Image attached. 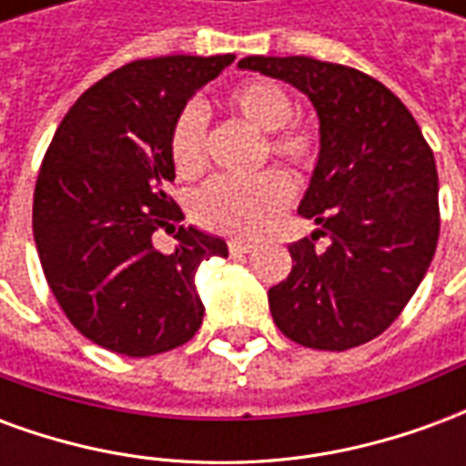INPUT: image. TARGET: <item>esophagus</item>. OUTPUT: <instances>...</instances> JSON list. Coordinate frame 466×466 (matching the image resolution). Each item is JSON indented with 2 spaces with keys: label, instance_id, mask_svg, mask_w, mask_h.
<instances>
[{
  "label": "esophagus",
  "instance_id": "34e87169",
  "mask_svg": "<svg viewBox=\"0 0 466 466\" xmlns=\"http://www.w3.org/2000/svg\"><path fill=\"white\" fill-rule=\"evenodd\" d=\"M252 249V242H242V239H232V242H229V254H232V257H244V254H249Z\"/></svg>",
  "mask_w": 466,
  "mask_h": 466
}]
</instances>
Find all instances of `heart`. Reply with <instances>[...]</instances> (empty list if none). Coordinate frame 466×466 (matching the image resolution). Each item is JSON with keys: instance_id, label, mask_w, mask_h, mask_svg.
Masks as SVG:
<instances>
[{"instance_id": "b5f03b06", "label": "heart", "mask_w": 466, "mask_h": 466, "mask_svg": "<svg viewBox=\"0 0 466 466\" xmlns=\"http://www.w3.org/2000/svg\"><path fill=\"white\" fill-rule=\"evenodd\" d=\"M229 115L254 127L257 132L272 134L267 149L292 167H304L314 157V134L307 127H287L294 115L289 92L272 79H247L232 86L222 99ZM172 164L182 179H197L207 169V129L204 112L197 105L184 106L169 137ZM292 199V184L282 174L264 172L254 179L219 177L207 184L197 202V219L214 232L254 239L267 232Z\"/></svg>"}]
</instances>
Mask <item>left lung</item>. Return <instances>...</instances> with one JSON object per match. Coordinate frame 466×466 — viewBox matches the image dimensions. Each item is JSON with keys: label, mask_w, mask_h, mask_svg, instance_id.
I'll list each match as a JSON object with an SVG mask.
<instances>
[{"label": "left lung", "mask_w": 466, "mask_h": 466, "mask_svg": "<svg viewBox=\"0 0 466 466\" xmlns=\"http://www.w3.org/2000/svg\"><path fill=\"white\" fill-rule=\"evenodd\" d=\"M239 69L282 79L312 102L319 154L297 212L312 239L289 247L292 272L269 289L292 342L344 351L370 342L407 307L440 239V179L420 124L387 86L312 56H244ZM330 237L324 253L313 239Z\"/></svg>", "instance_id": "left-lung-1"}]
</instances>
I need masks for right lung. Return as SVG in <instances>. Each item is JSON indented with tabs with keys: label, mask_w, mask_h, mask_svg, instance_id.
Returning <instances> with one entry per match:
<instances>
[{
	"label": "right lung",
	"mask_w": 466,
	"mask_h": 466,
	"mask_svg": "<svg viewBox=\"0 0 466 466\" xmlns=\"http://www.w3.org/2000/svg\"><path fill=\"white\" fill-rule=\"evenodd\" d=\"M234 55L157 56L89 86L59 124L35 189V242L49 289L86 339L127 357L189 342L204 317L197 269L227 257L222 237L179 227L169 137L177 116Z\"/></svg>",
	"instance_id": "add662e5"
}]
</instances>
